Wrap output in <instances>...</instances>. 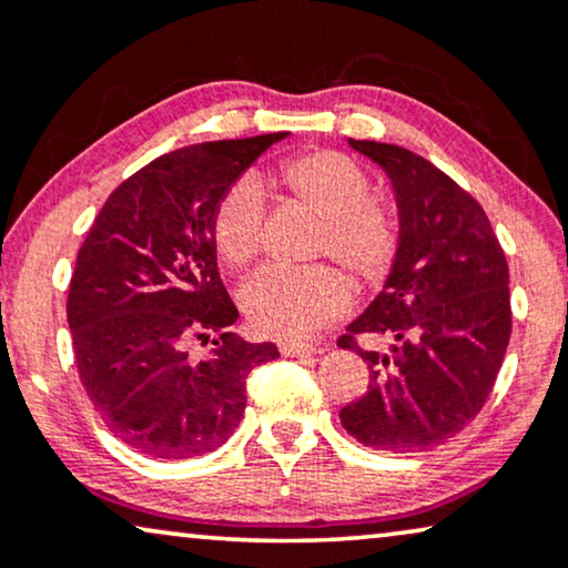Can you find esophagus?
<instances>
[{
    "instance_id": "34e87169",
    "label": "esophagus",
    "mask_w": 568,
    "mask_h": 568,
    "mask_svg": "<svg viewBox=\"0 0 568 568\" xmlns=\"http://www.w3.org/2000/svg\"><path fill=\"white\" fill-rule=\"evenodd\" d=\"M281 355L283 357H311V355H316V347L295 345V342H283Z\"/></svg>"
}]
</instances>
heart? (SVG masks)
I'll list each match as a JSON object with an SVG mask.
<instances>
[{
  "label": "heart",
  "mask_w": 568,
  "mask_h": 568,
  "mask_svg": "<svg viewBox=\"0 0 568 568\" xmlns=\"http://www.w3.org/2000/svg\"><path fill=\"white\" fill-rule=\"evenodd\" d=\"M285 201L322 219L316 257H332L357 285L386 277L398 250V229L386 205L373 201L371 182L353 159L337 151H306L270 178ZM267 195L254 174L223 190L213 205L211 239L229 267H244L262 250ZM250 324L265 337L306 339L349 306L345 277L329 267H265L239 293Z\"/></svg>",
  "instance_id": "heart-1"
}]
</instances>
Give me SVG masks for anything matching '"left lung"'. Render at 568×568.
Returning a JSON list of instances; mask_svg holds the SVG:
<instances>
[{
	"instance_id": "left-lung-1",
	"label": "left lung",
	"mask_w": 568,
	"mask_h": 568,
	"mask_svg": "<svg viewBox=\"0 0 568 568\" xmlns=\"http://www.w3.org/2000/svg\"><path fill=\"white\" fill-rule=\"evenodd\" d=\"M347 143L390 180L398 250L383 291L339 337L371 373L339 419L375 450H429L481 412L497 381L513 332L507 260L484 207L433 162L394 143ZM355 336L386 338L389 353L357 348Z\"/></svg>"
}]
</instances>
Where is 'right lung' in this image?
I'll use <instances>...</instances> for the list:
<instances>
[{"label":"right lung","instance_id":"right-lung-1","mask_svg":"<svg viewBox=\"0 0 568 568\" xmlns=\"http://www.w3.org/2000/svg\"><path fill=\"white\" fill-rule=\"evenodd\" d=\"M287 133L207 141L131 174L94 219L71 275L67 316L79 378L118 440L151 458L211 453L244 417L246 375L281 357L239 339L211 239L213 205ZM220 334L193 364L187 336Z\"/></svg>","mask_w":568,"mask_h":568}]
</instances>
